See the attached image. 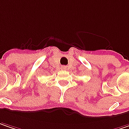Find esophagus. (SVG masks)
<instances>
[{
  "label": "esophagus",
  "instance_id": "1",
  "mask_svg": "<svg viewBox=\"0 0 129 129\" xmlns=\"http://www.w3.org/2000/svg\"><path fill=\"white\" fill-rule=\"evenodd\" d=\"M61 69H62L63 70H65V69H66V66H62Z\"/></svg>",
  "mask_w": 129,
  "mask_h": 129
}]
</instances>
